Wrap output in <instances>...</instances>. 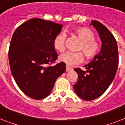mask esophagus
Wrapping results in <instances>:
<instances>
[{
  "instance_id": "1",
  "label": "esophagus",
  "mask_w": 125,
  "mask_h": 125,
  "mask_svg": "<svg viewBox=\"0 0 125 125\" xmlns=\"http://www.w3.org/2000/svg\"><path fill=\"white\" fill-rule=\"evenodd\" d=\"M72 70V68H70L69 66H66V72H70Z\"/></svg>"
}]
</instances>
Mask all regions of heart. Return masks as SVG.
Wrapping results in <instances>:
<instances>
[{
	"mask_svg": "<svg viewBox=\"0 0 125 125\" xmlns=\"http://www.w3.org/2000/svg\"><path fill=\"white\" fill-rule=\"evenodd\" d=\"M76 35L82 40V43L78 50L83 53L87 59H91L98 54L100 45L96 40L95 34L91 30L86 27H80L74 31ZM66 36L61 32L56 36L53 40V46L56 50L63 52L65 49ZM83 60L82 53H73L67 52L59 56V61L65 63L68 66H73L81 63Z\"/></svg>",
	"mask_w": 125,
	"mask_h": 125,
	"instance_id": "b5f03b06",
	"label": "heart"
}]
</instances>
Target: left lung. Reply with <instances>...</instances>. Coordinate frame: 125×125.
Wrapping results in <instances>:
<instances>
[{"instance_id": "1", "label": "left lung", "mask_w": 125, "mask_h": 125, "mask_svg": "<svg viewBox=\"0 0 125 125\" xmlns=\"http://www.w3.org/2000/svg\"><path fill=\"white\" fill-rule=\"evenodd\" d=\"M90 25H93L99 34L101 50L89 64L84 66L85 71L74 69L78 79L73 85L76 94L87 101L100 97L106 91L115 78L119 64L117 43L114 35L98 21H92Z\"/></svg>"}]
</instances>
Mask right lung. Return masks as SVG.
<instances>
[{
	"mask_svg": "<svg viewBox=\"0 0 125 125\" xmlns=\"http://www.w3.org/2000/svg\"><path fill=\"white\" fill-rule=\"evenodd\" d=\"M62 28L61 24L34 18L23 23L13 34L8 53L11 74L19 89L31 98L47 97L65 72L62 62L47 66L57 59L53 40Z\"/></svg>",
	"mask_w": 125,
	"mask_h": 125,
	"instance_id": "add662e5",
	"label": "right lung"
}]
</instances>
